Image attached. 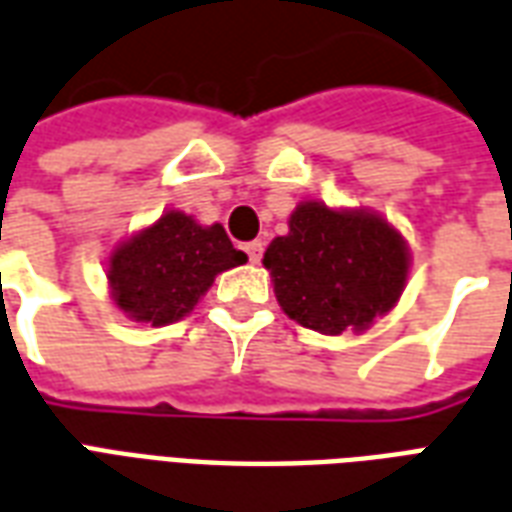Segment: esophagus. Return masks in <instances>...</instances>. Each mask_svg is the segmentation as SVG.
<instances>
[{
	"label": "esophagus",
	"mask_w": 512,
	"mask_h": 512,
	"mask_svg": "<svg viewBox=\"0 0 512 512\" xmlns=\"http://www.w3.org/2000/svg\"><path fill=\"white\" fill-rule=\"evenodd\" d=\"M245 253H248V259H251L253 264H259L261 253H264V242H261V240L248 242V245H245Z\"/></svg>",
	"instance_id": "1"
}]
</instances>
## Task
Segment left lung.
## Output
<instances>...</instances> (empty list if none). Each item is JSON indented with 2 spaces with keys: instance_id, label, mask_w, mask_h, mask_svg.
Instances as JSON below:
<instances>
[{
  "instance_id": "1",
  "label": "left lung",
  "mask_w": 512,
  "mask_h": 512,
  "mask_svg": "<svg viewBox=\"0 0 512 512\" xmlns=\"http://www.w3.org/2000/svg\"><path fill=\"white\" fill-rule=\"evenodd\" d=\"M283 313L308 330L363 333L406 286L409 251L384 218L302 201L264 253Z\"/></svg>"
}]
</instances>
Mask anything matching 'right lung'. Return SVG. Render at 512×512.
Masks as SVG:
<instances>
[{
  "instance_id": "obj_1",
  "label": "right lung",
  "mask_w": 512,
  "mask_h": 512,
  "mask_svg": "<svg viewBox=\"0 0 512 512\" xmlns=\"http://www.w3.org/2000/svg\"><path fill=\"white\" fill-rule=\"evenodd\" d=\"M245 261L248 256L231 245L220 223L201 226L185 212L169 210L111 253V300L136 322L174 324L193 311L218 272Z\"/></svg>"
}]
</instances>
